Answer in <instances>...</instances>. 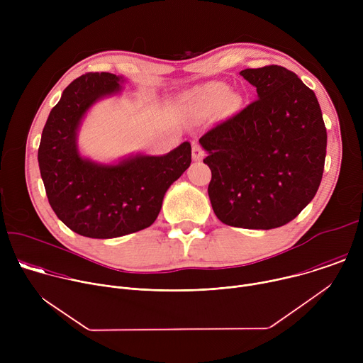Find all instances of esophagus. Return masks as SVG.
Masks as SVG:
<instances>
[{"label": "esophagus", "instance_id": "34e87169", "mask_svg": "<svg viewBox=\"0 0 363 363\" xmlns=\"http://www.w3.org/2000/svg\"><path fill=\"white\" fill-rule=\"evenodd\" d=\"M203 157H205V150H203V147L199 145V143H192V160L194 161H201V160H203Z\"/></svg>", "mask_w": 363, "mask_h": 363}]
</instances>
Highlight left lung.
<instances>
[{
    "label": "left lung",
    "mask_w": 363,
    "mask_h": 363,
    "mask_svg": "<svg viewBox=\"0 0 363 363\" xmlns=\"http://www.w3.org/2000/svg\"><path fill=\"white\" fill-rule=\"evenodd\" d=\"M258 99L206 130L208 195L231 227L272 230L313 199L326 158V128L316 94L296 73L270 65L240 73Z\"/></svg>",
    "instance_id": "obj_1"
}]
</instances>
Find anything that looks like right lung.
Returning <instances> with one entry per match:
<instances>
[{
	"label": "right lung",
	"instance_id": "1",
	"mask_svg": "<svg viewBox=\"0 0 363 363\" xmlns=\"http://www.w3.org/2000/svg\"><path fill=\"white\" fill-rule=\"evenodd\" d=\"M112 73H86L73 80L51 109L41 133L38 167L56 216L74 233L115 238L147 228L157 220L167 189L191 164L184 142L164 157H140L118 165L83 160L76 130L86 111L101 96L119 90Z\"/></svg>",
	"mask_w": 363,
	"mask_h": 363
}]
</instances>
